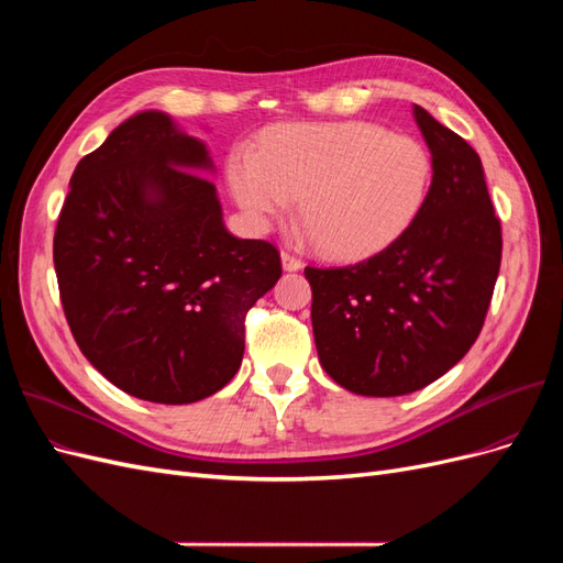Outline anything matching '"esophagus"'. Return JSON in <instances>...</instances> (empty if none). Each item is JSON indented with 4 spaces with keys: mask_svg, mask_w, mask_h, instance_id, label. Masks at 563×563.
Returning a JSON list of instances; mask_svg holds the SVG:
<instances>
[{
    "mask_svg": "<svg viewBox=\"0 0 563 563\" xmlns=\"http://www.w3.org/2000/svg\"><path fill=\"white\" fill-rule=\"evenodd\" d=\"M282 265H284V269H288V272H296V269L302 267L300 258H296V255H291L288 251H282Z\"/></svg>",
    "mask_w": 563,
    "mask_h": 563,
    "instance_id": "1",
    "label": "esophagus"
}]
</instances>
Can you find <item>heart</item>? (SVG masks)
I'll list each match as a JSON object with an SVG mask.
<instances>
[{"label": "heart", "instance_id": "b5f03b06", "mask_svg": "<svg viewBox=\"0 0 563 563\" xmlns=\"http://www.w3.org/2000/svg\"><path fill=\"white\" fill-rule=\"evenodd\" d=\"M432 159L411 135L368 122L282 124L261 150L228 157L234 201L258 230L279 220L291 197L317 246L335 261L383 251L413 223Z\"/></svg>", "mask_w": 563, "mask_h": 563}]
</instances>
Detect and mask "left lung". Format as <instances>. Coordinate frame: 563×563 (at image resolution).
<instances>
[{
  "mask_svg": "<svg viewBox=\"0 0 563 563\" xmlns=\"http://www.w3.org/2000/svg\"><path fill=\"white\" fill-rule=\"evenodd\" d=\"M432 185L413 223L371 258L305 267L319 362L354 395L399 397L434 383L479 338L500 272L503 234L482 159L413 106Z\"/></svg>",
  "mask_w": 563,
  "mask_h": 563,
  "instance_id": "1",
  "label": "left lung"
}]
</instances>
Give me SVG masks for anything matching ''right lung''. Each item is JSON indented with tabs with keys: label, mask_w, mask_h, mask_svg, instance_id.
Instances as JSON below:
<instances>
[{
	"label": "right lung",
	"mask_w": 563,
	"mask_h": 563,
	"mask_svg": "<svg viewBox=\"0 0 563 563\" xmlns=\"http://www.w3.org/2000/svg\"><path fill=\"white\" fill-rule=\"evenodd\" d=\"M201 141L147 110L84 157L54 234L60 302L81 354L155 404L225 387L244 356V321L282 277L275 244L223 225Z\"/></svg>",
	"instance_id": "1"
}]
</instances>
